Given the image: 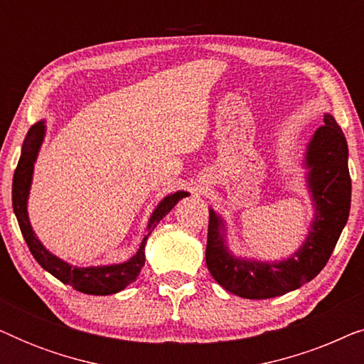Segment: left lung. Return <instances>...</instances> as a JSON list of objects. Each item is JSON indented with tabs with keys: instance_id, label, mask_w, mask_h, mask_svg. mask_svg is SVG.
<instances>
[{
	"instance_id": "left-lung-1",
	"label": "left lung",
	"mask_w": 364,
	"mask_h": 364,
	"mask_svg": "<svg viewBox=\"0 0 364 364\" xmlns=\"http://www.w3.org/2000/svg\"><path fill=\"white\" fill-rule=\"evenodd\" d=\"M325 126L318 127L306 144L305 181L310 192L313 220L305 242L283 260L265 262L237 257L227 243V222L208 208L205 262L218 285L248 300L282 296L311 282L330 260L351 207V178L348 171V144L335 117L325 112Z\"/></svg>"
}]
</instances>
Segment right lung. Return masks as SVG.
<instances>
[{"label":"right lung","mask_w":364,"mask_h":364,"mask_svg":"<svg viewBox=\"0 0 364 364\" xmlns=\"http://www.w3.org/2000/svg\"><path fill=\"white\" fill-rule=\"evenodd\" d=\"M44 136H46V122L39 121L31 126L23 142L21 157H19L18 167L13 177V210L18 218L19 228H21V233L28 243L29 250H31L33 257L36 258V262L44 270L51 273L53 277H56L59 282L73 287L74 290L87 293V295H112V293L124 290L127 285L137 280L139 273H141L144 263H146V243L154 227L177 205L181 198L187 197L188 192L177 191L168 193V196L159 202V205L154 208L152 215L147 222V233L142 238L141 247H139L136 255H132L127 262L97 267L71 265V263L53 255L43 245V242L34 233L28 215V198L33 183L34 164H36L39 149L43 146Z\"/></svg>","instance_id":"right-lung-1"}]
</instances>
